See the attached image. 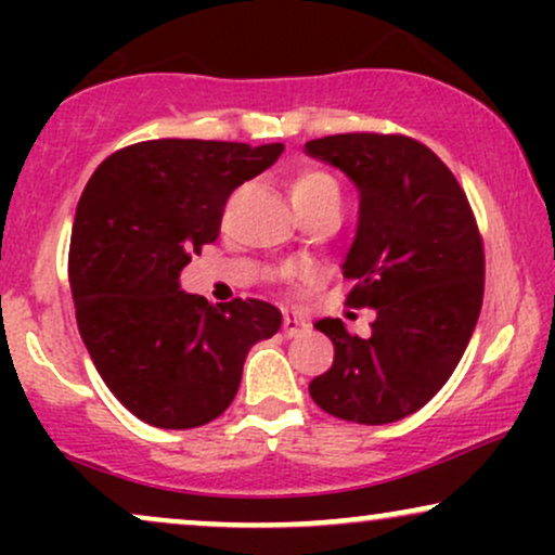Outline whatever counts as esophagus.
I'll return each mask as SVG.
<instances>
[{
  "instance_id": "esophagus-1",
  "label": "esophagus",
  "mask_w": 555,
  "mask_h": 555,
  "mask_svg": "<svg viewBox=\"0 0 555 555\" xmlns=\"http://www.w3.org/2000/svg\"><path fill=\"white\" fill-rule=\"evenodd\" d=\"M299 279H318V269H305V271H299Z\"/></svg>"
}]
</instances>
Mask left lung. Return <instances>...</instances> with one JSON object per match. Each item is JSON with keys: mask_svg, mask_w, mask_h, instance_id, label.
Here are the masks:
<instances>
[{"mask_svg": "<svg viewBox=\"0 0 555 555\" xmlns=\"http://www.w3.org/2000/svg\"><path fill=\"white\" fill-rule=\"evenodd\" d=\"M258 154L224 140H145L106 158L80 195L67 271L82 344L114 397L154 428L219 417L253 344L282 326L263 299L180 286L219 237L229 195L263 171Z\"/></svg>", "mask_w": 555, "mask_h": 555, "instance_id": "obj_1", "label": "left lung"}]
</instances>
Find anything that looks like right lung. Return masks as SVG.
<instances>
[{
    "label": "right lung",
    "mask_w": 555,
    "mask_h": 555,
    "mask_svg": "<svg viewBox=\"0 0 555 555\" xmlns=\"http://www.w3.org/2000/svg\"><path fill=\"white\" fill-rule=\"evenodd\" d=\"M305 149L360 193L341 269L358 282L347 305L367 308L360 326L318 321L334 365L310 397L349 423H397L441 391L480 315L486 256L473 208L449 167L412 138L344 132Z\"/></svg>",
    "instance_id": "1"
}]
</instances>
